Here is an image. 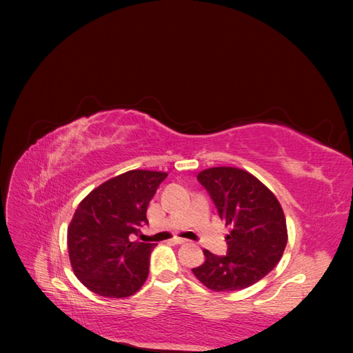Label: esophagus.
Wrapping results in <instances>:
<instances>
[{"label": "esophagus", "instance_id": "obj_1", "mask_svg": "<svg viewBox=\"0 0 353 353\" xmlns=\"http://www.w3.org/2000/svg\"><path fill=\"white\" fill-rule=\"evenodd\" d=\"M185 241H187L185 239H181V237H174V239H172V243H174V244H184Z\"/></svg>", "mask_w": 353, "mask_h": 353}]
</instances>
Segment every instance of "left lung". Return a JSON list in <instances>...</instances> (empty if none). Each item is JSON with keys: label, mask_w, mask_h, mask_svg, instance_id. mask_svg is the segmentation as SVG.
<instances>
[{"label": "left lung", "mask_w": 353, "mask_h": 353, "mask_svg": "<svg viewBox=\"0 0 353 353\" xmlns=\"http://www.w3.org/2000/svg\"><path fill=\"white\" fill-rule=\"evenodd\" d=\"M221 219L230 227L228 253L203 250L205 263L193 268L196 279L213 292H236L262 280L280 262L287 244L283 208L272 191L248 170L218 166L201 170Z\"/></svg>", "instance_id": "left-lung-1"}]
</instances>
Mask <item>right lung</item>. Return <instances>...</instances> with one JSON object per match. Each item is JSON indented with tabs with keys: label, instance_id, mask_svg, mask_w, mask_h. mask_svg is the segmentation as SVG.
<instances>
[{
	"label": "right lung",
	"instance_id": "obj_1",
	"mask_svg": "<svg viewBox=\"0 0 353 353\" xmlns=\"http://www.w3.org/2000/svg\"><path fill=\"white\" fill-rule=\"evenodd\" d=\"M166 176L157 170H128L79 203L68 228V249L72 270L88 290L121 299L143 287L156 244L131 241L130 236L148 222V203Z\"/></svg>",
	"mask_w": 353,
	"mask_h": 353
}]
</instances>
